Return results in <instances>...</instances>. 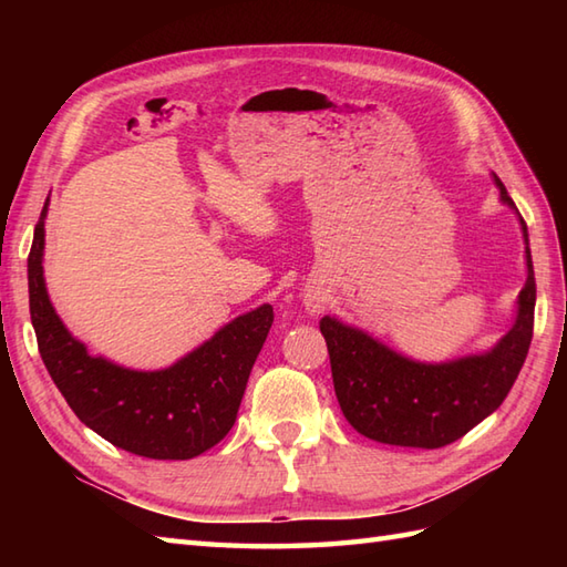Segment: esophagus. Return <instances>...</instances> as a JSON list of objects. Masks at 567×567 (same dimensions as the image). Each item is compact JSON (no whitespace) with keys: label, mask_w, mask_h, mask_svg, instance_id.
Masks as SVG:
<instances>
[{"label":"esophagus","mask_w":567,"mask_h":567,"mask_svg":"<svg viewBox=\"0 0 567 567\" xmlns=\"http://www.w3.org/2000/svg\"><path fill=\"white\" fill-rule=\"evenodd\" d=\"M321 305H323L321 297H317V295H309V297H307V307H309L311 311H319Z\"/></svg>","instance_id":"34e87169"}]
</instances>
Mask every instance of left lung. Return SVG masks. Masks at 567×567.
I'll return each mask as SVG.
<instances>
[{"mask_svg": "<svg viewBox=\"0 0 567 567\" xmlns=\"http://www.w3.org/2000/svg\"><path fill=\"white\" fill-rule=\"evenodd\" d=\"M502 202L514 207L502 179ZM522 219V216H519ZM524 238L526 224L522 219ZM528 277L519 295V317L512 331L485 355H470L443 365H424L392 353L368 333L323 317L336 400L358 433L409 449H441L477 426L509 394L534 336L536 277L526 248Z\"/></svg>", "mask_w": 567, "mask_h": 567, "instance_id": "1", "label": "left lung"}]
</instances>
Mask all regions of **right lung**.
<instances>
[{
	"instance_id": "obj_1",
	"label": "right lung",
	"mask_w": 567,
	"mask_h": 567,
	"mask_svg": "<svg viewBox=\"0 0 567 567\" xmlns=\"http://www.w3.org/2000/svg\"><path fill=\"white\" fill-rule=\"evenodd\" d=\"M29 252V309L39 353L72 412L116 449L153 461H189L231 431L246 382L272 327V307L228 323L173 368L138 372L92 358L72 339L43 282V219Z\"/></svg>"
}]
</instances>
